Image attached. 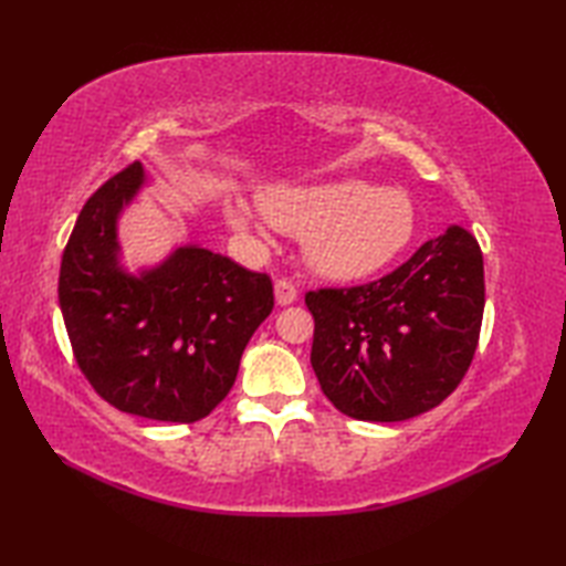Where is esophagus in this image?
Returning a JSON list of instances; mask_svg holds the SVG:
<instances>
[{
    "instance_id": "34e87169",
    "label": "esophagus",
    "mask_w": 566,
    "mask_h": 566,
    "mask_svg": "<svg viewBox=\"0 0 566 566\" xmlns=\"http://www.w3.org/2000/svg\"><path fill=\"white\" fill-rule=\"evenodd\" d=\"M296 286L292 284V282H286V280H276V284H274V298H276V304L280 306H290V304H294L296 302Z\"/></svg>"
}]
</instances>
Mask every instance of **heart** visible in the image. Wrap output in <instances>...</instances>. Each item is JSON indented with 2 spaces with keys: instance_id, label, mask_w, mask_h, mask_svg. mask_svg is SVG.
Returning a JSON list of instances; mask_svg holds the SVG:
<instances>
[{
  "instance_id": "b5f03b06",
  "label": "heart",
  "mask_w": 566,
  "mask_h": 566,
  "mask_svg": "<svg viewBox=\"0 0 566 566\" xmlns=\"http://www.w3.org/2000/svg\"><path fill=\"white\" fill-rule=\"evenodd\" d=\"M260 209L280 231L304 238L311 270L328 280H363L379 272L416 233V209L403 189L369 187L359 179L272 187L262 195ZM226 219L238 231L258 228L243 201H228Z\"/></svg>"
}]
</instances>
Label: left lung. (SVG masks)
<instances>
[{
    "label": "left lung",
    "instance_id": "1",
    "mask_svg": "<svg viewBox=\"0 0 566 566\" xmlns=\"http://www.w3.org/2000/svg\"><path fill=\"white\" fill-rule=\"evenodd\" d=\"M314 367L340 413L396 423L430 411L472 365L484 316V258L460 226L387 276L306 294Z\"/></svg>",
    "mask_w": 566,
    "mask_h": 566
}]
</instances>
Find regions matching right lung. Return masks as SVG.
<instances>
[{"label":"right lung","instance_id":"obj_1","mask_svg":"<svg viewBox=\"0 0 566 566\" xmlns=\"http://www.w3.org/2000/svg\"><path fill=\"white\" fill-rule=\"evenodd\" d=\"M143 185L146 172L134 163L82 207L60 262V311L77 367L106 403L195 423L231 391L274 290L268 274L199 245L128 274L116 223Z\"/></svg>","mask_w":566,"mask_h":566}]
</instances>
